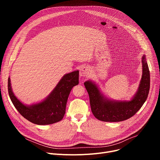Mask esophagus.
I'll list each match as a JSON object with an SVG mask.
<instances>
[{
	"label": "esophagus",
	"instance_id": "34e87169",
	"mask_svg": "<svg viewBox=\"0 0 160 160\" xmlns=\"http://www.w3.org/2000/svg\"><path fill=\"white\" fill-rule=\"evenodd\" d=\"M89 74V69L87 67H83L80 71V77H86Z\"/></svg>",
	"mask_w": 160,
	"mask_h": 160
}]
</instances>
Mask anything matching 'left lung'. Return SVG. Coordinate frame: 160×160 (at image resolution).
Returning a JSON list of instances; mask_svg holds the SVG:
<instances>
[{
    "instance_id": "1",
    "label": "left lung",
    "mask_w": 160,
    "mask_h": 160,
    "mask_svg": "<svg viewBox=\"0 0 160 160\" xmlns=\"http://www.w3.org/2000/svg\"><path fill=\"white\" fill-rule=\"evenodd\" d=\"M142 75L139 89L130 101L114 102L104 98L93 83H84L89 97L91 112L96 118L104 122H119L135 115L143 105L150 89V71L145 56H142Z\"/></svg>"
}]
</instances>
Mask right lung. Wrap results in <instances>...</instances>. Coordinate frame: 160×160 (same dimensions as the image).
I'll return each instance as SVG.
<instances>
[{
	"label": "right lung",
	"instance_id": "1",
	"mask_svg": "<svg viewBox=\"0 0 160 160\" xmlns=\"http://www.w3.org/2000/svg\"><path fill=\"white\" fill-rule=\"evenodd\" d=\"M78 83V71L67 74L44 101L30 106L24 105L13 95L10 78L8 89L13 104L22 117L33 124L45 125L59 122L63 119L70 92Z\"/></svg>",
	"mask_w": 160,
	"mask_h": 160
}]
</instances>
